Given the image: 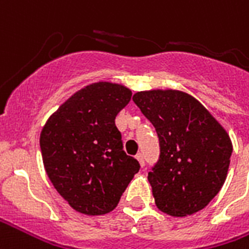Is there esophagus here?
<instances>
[{"label":"esophagus","mask_w":249,"mask_h":249,"mask_svg":"<svg viewBox=\"0 0 249 249\" xmlns=\"http://www.w3.org/2000/svg\"><path fill=\"white\" fill-rule=\"evenodd\" d=\"M136 158H137L138 163H140V166H141V167L145 166V160H143V155H142L141 153H140V154L136 155Z\"/></svg>","instance_id":"esophagus-1"}]
</instances>
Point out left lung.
<instances>
[{
  "instance_id": "obj_1",
  "label": "left lung",
  "mask_w": 249,
  "mask_h": 249,
  "mask_svg": "<svg viewBox=\"0 0 249 249\" xmlns=\"http://www.w3.org/2000/svg\"><path fill=\"white\" fill-rule=\"evenodd\" d=\"M133 102L158 133L160 155L147 176L157 208L171 217L202 210L227 178L232 153L229 133L184 91H138Z\"/></svg>"
}]
</instances>
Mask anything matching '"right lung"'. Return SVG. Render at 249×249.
<instances>
[{
	"instance_id": "add662e5",
	"label": "right lung",
	"mask_w": 249,
	"mask_h": 249,
	"mask_svg": "<svg viewBox=\"0 0 249 249\" xmlns=\"http://www.w3.org/2000/svg\"><path fill=\"white\" fill-rule=\"evenodd\" d=\"M132 99L121 83L82 87L48 117L40 133L47 175L75 212L103 215L116 208L140 164L123 150L117 113Z\"/></svg>"
}]
</instances>
